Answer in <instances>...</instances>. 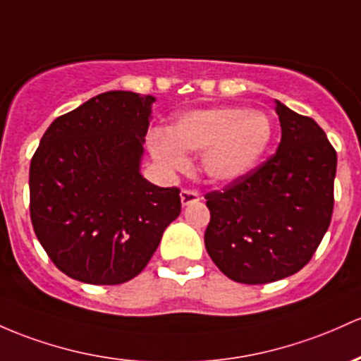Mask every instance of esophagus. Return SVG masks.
I'll return each instance as SVG.
<instances>
[{"label": "esophagus", "instance_id": "1", "mask_svg": "<svg viewBox=\"0 0 361 361\" xmlns=\"http://www.w3.org/2000/svg\"><path fill=\"white\" fill-rule=\"evenodd\" d=\"M200 200V193L197 190H181V204L183 205H190V204H195V202Z\"/></svg>", "mask_w": 361, "mask_h": 361}]
</instances>
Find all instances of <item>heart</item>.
<instances>
[{
  "label": "heart",
  "instance_id": "1",
  "mask_svg": "<svg viewBox=\"0 0 361 361\" xmlns=\"http://www.w3.org/2000/svg\"><path fill=\"white\" fill-rule=\"evenodd\" d=\"M271 137V121L265 114L228 106L185 114L171 126L169 135L154 132L149 145L154 159L168 171L185 169V152H204V173L212 181L226 183L255 168Z\"/></svg>",
  "mask_w": 361,
  "mask_h": 361
}]
</instances>
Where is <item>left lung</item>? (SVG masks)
<instances>
[{"label":"left lung","instance_id":"1","mask_svg":"<svg viewBox=\"0 0 361 361\" xmlns=\"http://www.w3.org/2000/svg\"><path fill=\"white\" fill-rule=\"evenodd\" d=\"M279 147L243 176L205 193V248L229 279L265 284L305 267L334 209L338 154L315 120L277 101Z\"/></svg>","mask_w":361,"mask_h":361}]
</instances>
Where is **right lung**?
Instances as JSON below:
<instances>
[{
    "label": "right lung",
    "mask_w": 361,
    "mask_h": 361,
    "mask_svg": "<svg viewBox=\"0 0 361 361\" xmlns=\"http://www.w3.org/2000/svg\"><path fill=\"white\" fill-rule=\"evenodd\" d=\"M154 97L111 90L49 125L30 161V221L63 274L121 284L140 274L181 212L180 188L138 173Z\"/></svg>",
    "instance_id": "obj_1"
}]
</instances>
